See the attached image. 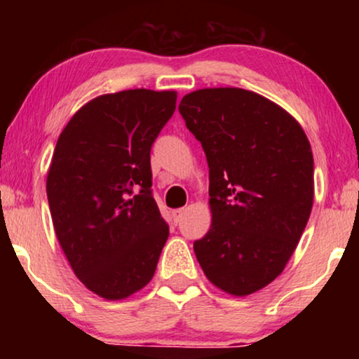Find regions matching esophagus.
<instances>
[{
	"label": "esophagus",
	"instance_id": "obj_1",
	"mask_svg": "<svg viewBox=\"0 0 359 359\" xmlns=\"http://www.w3.org/2000/svg\"><path fill=\"white\" fill-rule=\"evenodd\" d=\"M183 215H184V209H176V210H173V220H175V224L181 222V219H183Z\"/></svg>",
	"mask_w": 359,
	"mask_h": 359
}]
</instances>
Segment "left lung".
Masks as SVG:
<instances>
[{
	"label": "left lung",
	"instance_id": "8db88e82",
	"mask_svg": "<svg viewBox=\"0 0 359 359\" xmlns=\"http://www.w3.org/2000/svg\"><path fill=\"white\" fill-rule=\"evenodd\" d=\"M180 112L209 165L212 224L194 242L205 278L245 297L284 271L313 204V156L286 109L242 88H204Z\"/></svg>",
	"mask_w": 359,
	"mask_h": 359
}]
</instances>
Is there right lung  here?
Instances as JSON below:
<instances>
[{
    "label": "right lung",
    "instance_id": "add662e5",
    "mask_svg": "<svg viewBox=\"0 0 359 359\" xmlns=\"http://www.w3.org/2000/svg\"><path fill=\"white\" fill-rule=\"evenodd\" d=\"M175 109L170 90L101 95L57 140L47 173L53 229L78 279L106 301L145 287L168 240L150 191V149Z\"/></svg>",
    "mask_w": 359,
    "mask_h": 359
}]
</instances>
